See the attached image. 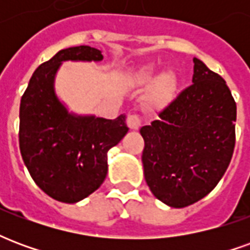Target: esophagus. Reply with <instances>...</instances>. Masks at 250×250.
Masks as SVG:
<instances>
[{"label": "esophagus", "instance_id": "1", "mask_svg": "<svg viewBox=\"0 0 250 250\" xmlns=\"http://www.w3.org/2000/svg\"><path fill=\"white\" fill-rule=\"evenodd\" d=\"M142 123H143V119L139 115L130 114L127 116V125L130 127L131 130H138L142 125Z\"/></svg>", "mask_w": 250, "mask_h": 250}]
</instances>
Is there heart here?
<instances>
[{
    "label": "heart",
    "mask_w": 250,
    "mask_h": 250,
    "mask_svg": "<svg viewBox=\"0 0 250 250\" xmlns=\"http://www.w3.org/2000/svg\"><path fill=\"white\" fill-rule=\"evenodd\" d=\"M152 79V72L146 71L142 72L141 75L138 76V80L142 83L150 82ZM174 89V82L170 75H163L158 79L154 87L151 88V91L147 96V100L151 105H163L167 103V100L171 96Z\"/></svg>",
    "instance_id": "heart-1"
}]
</instances>
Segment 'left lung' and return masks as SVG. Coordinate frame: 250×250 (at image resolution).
<instances>
[{
	"label": "left lung",
	"mask_w": 250,
	"mask_h": 250,
	"mask_svg": "<svg viewBox=\"0 0 250 250\" xmlns=\"http://www.w3.org/2000/svg\"><path fill=\"white\" fill-rule=\"evenodd\" d=\"M193 84L143 125L142 162L151 193L171 208L202 199L220 182L236 145L237 105L226 82L193 59Z\"/></svg>",
	"instance_id": "obj_1"
}]
</instances>
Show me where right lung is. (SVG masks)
<instances>
[{
	"mask_svg": "<svg viewBox=\"0 0 250 250\" xmlns=\"http://www.w3.org/2000/svg\"><path fill=\"white\" fill-rule=\"evenodd\" d=\"M100 62L88 45L57 52L32 75L20 104V151L36 185L56 201L75 204L100 188L107 152L127 134L125 115L109 120L77 116L57 99L55 76L62 62Z\"/></svg>",
	"mask_w": 250,
	"mask_h": 250,
	"instance_id": "1",
	"label": "right lung"
}]
</instances>
